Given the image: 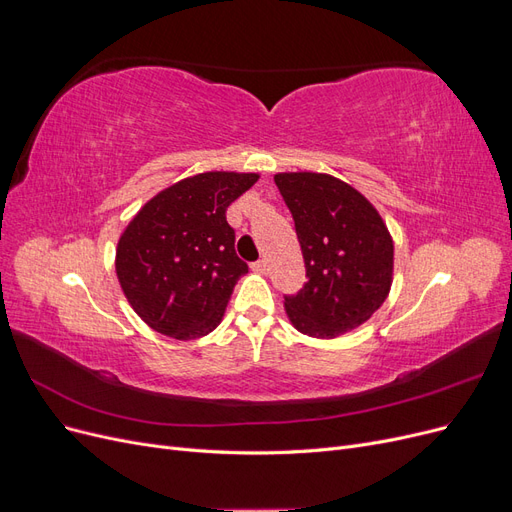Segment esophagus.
<instances>
[{
  "mask_svg": "<svg viewBox=\"0 0 512 512\" xmlns=\"http://www.w3.org/2000/svg\"><path fill=\"white\" fill-rule=\"evenodd\" d=\"M252 271H256V273H267V271H269V262H267V260H258V262H254V265H252Z\"/></svg>",
  "mask_w": 512,
  "mask_h": 512,
  "instance_id": "obj_1",
  "label": "esophagus"
}]
</instances>
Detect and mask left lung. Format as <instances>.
Segmentation results:
<instances>
[{"mask_svg": "<svg viewBox=\"0 0 512 512\" xmlns=\"http://www.w3.org/2000/svg\"><path fill=\"white\" fill-rule=\"evenodd\" d=\"M294 218L307 282L284 307L292 327L316 339L344 335L371 318L393 286L395 247L378 209L327 173H277Z\"/></svg>", "mask_w": 512, "mask_h": 512, "instance_id": "obj_1", "label": "left lung"}]
</instances>
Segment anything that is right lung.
Wrapping results in <instances>:
<instances>
[{
    "instance_id": "1",
    "label": "right lung",
    "mask_w": 512,
    "mask_h": 512,
    "mask_svg": "<svg viewBox=\"0 0 512 512\" xmlns=\"http://www.w3.org/2000/svg\"><path fill=\"white\" fill-rule=\"evenodd\" d=\"M258 179L235 170L185 177L130 220L117 243L115 273L147 327L188 342L222 322L235 284L247 273L226 209Z\"/></svg>"
}]
</instances>
